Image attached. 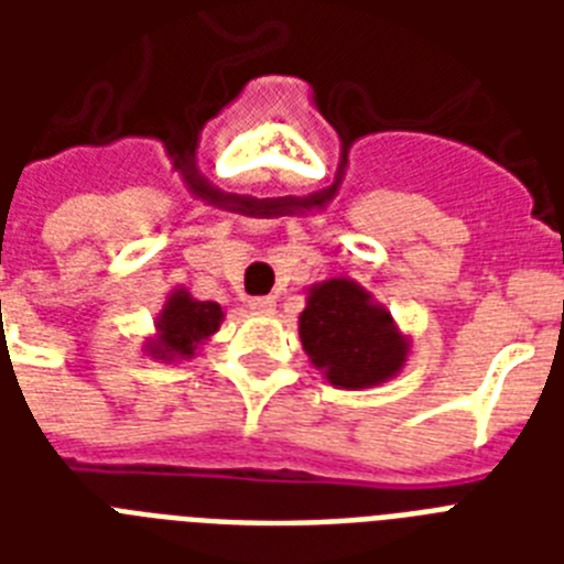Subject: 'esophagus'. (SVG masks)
I'll use <instances>...</instances> for the list:
<instances>
[{
    "label": "esophagus",
    "mask_w": 564,
    "mask_h": 564,
    "mask_svg": "<svg viewBox=\"0 0 564 564\" xmlns=\"http://www.w3.org/2000/svg\"><path fill=\"white\" fill-rule=\"evenodd\" d=\"M248 307L254 310V313H272L274 299L272 295H257V299H248Z\"/></svg>",
    "instance_id": "esophagus-1"
}]
</instances>
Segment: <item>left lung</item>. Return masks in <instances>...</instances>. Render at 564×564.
I'll return each instance as SVG.
<instances>
[{"label":"left lung","instance_id":"left-lung-1","mask_svg":"<svg viewBox=\"0 0 564 564\" xmlns=\"http://www.w3.org/2000/svg\"><path fill=\"white\" fill-rule=\"evenodd\" d=\"M299 334L310 362L336 389H371L392 380L412 348L392 313L351 278L310 286Z\"/></svg>","mask_w":564,"mask_h":564}]
</instances>
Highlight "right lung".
<instances>
[{
  "mask_svg": "<svg viewBox=\"0 0 564 564\" xmlns=\"http://www.w3.org/2000/svg\"><path fill=\"white\" fill-rule=\"evenodd\" d=\"M221 322L225 310L216 301H198L189 290L178 286L166 295L161 313L154 316V334L143 343V351L161 362L193 360L198 345L207 343Z\"/></svg>",
  "mask_w": 564,
  "mask_h": 564,
  "instance_id": "add662e5",
  "label": "right lung"
}]
</instances>
